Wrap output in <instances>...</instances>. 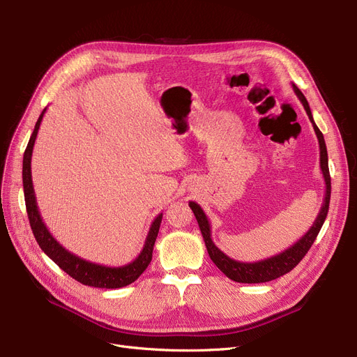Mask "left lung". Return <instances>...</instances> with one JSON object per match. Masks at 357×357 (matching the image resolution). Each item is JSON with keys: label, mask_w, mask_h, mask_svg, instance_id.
<instances>
[{"label": "left lung", "mask_w": 357, "mask_h": 357, "mask_svg": "<svg viewBox=\"0 0 357 357\" xmlns=\"http://www.w3.org/2000/svg\"><path fill=\"white\" fill-rule=\"evenodd\" d=\"M292 89L296 93L299 101L303 102V105L307 111V116H308V119L314 127L315 135H317L318 144H320V167H321V172H323L324 182H326V194H324L321 210H320V213H318L311 229L282 253L268 257L265 260L253 261V264H245V261H238V260L229 257L226 253L221 252L214 245V241L211 238V226H210V221H208L207 215H205V213L202 211V208L197 202L190 201V207L194 211V215L198 221L201 234L205 241V248H207V252H208L211 260L224 275L230 278L231 280H236V282H241V284L269 282V280H273L279 276L288 273L289 271H292L299 264V261L303 260V257L307 255V252L312 246V243H314L315 237L318 236V233H320L323 224L326 221L327 213H328L331 179H330V172H328V156H327V147H326L324 136L320 131V128H318L317 124L314 123L311 109H310L307 98L304 97V93L298 89V86L295 84H292Z\"/></svg>", "instance_id": "obj_1"}]
</instances>
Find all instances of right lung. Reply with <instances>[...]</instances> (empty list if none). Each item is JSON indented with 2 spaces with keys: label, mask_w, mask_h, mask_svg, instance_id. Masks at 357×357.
Masks as SVG:
<instances>
[{
  "label": "right lung",
  "mask_w": 357,
  "mask_h": 357,
  "mask_svg": "<svg viewBox=\"0 0 357 357\" xmlns=\"http://www.w3.org/2000/svg\"><path fill=\"white\" fill-rule=\"evenodd\" d=\"M46 112V108L42 111V114L37 120L33 135L29 140V144L26 147L24 158H23V188H24V199H26V208L27 215L30 221V227L33 230V234L39 243L40 249L58 265L63 272H66L69 276H72L78 282L96 287V288H105V289H116L123 288L130 284H133L135 280L146 271L149 266L150 260H152L153 246L159 233V227L162 222V213L153 220L152 226L149 229L144 246L140 252V255L130 264L119 268L104 266L98 264H92L89 260H85L77 255L70 253L66 250L61 243L56 240L50 231L47 230L46 224L43 222V218L39 213V207H37V201L34 195L33 181H31V155H33V146L37 137V131L40 128V123L43 120V116Z\"/></svg>",
  "instance_id": "1"
}]
</instances>
